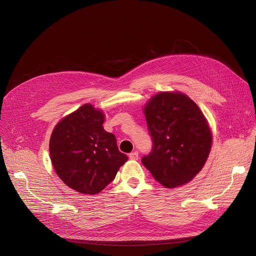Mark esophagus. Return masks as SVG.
<instances>
[{"label":"esophagus","instance_id":"34e87169","mask_svg":"<svg viewBox=\"0 0 256 256\" xmlns=\"http://www.w3.org/2000/svg\"><path fill=\"white\" fill-rule=\"evenodd\" d=\"M129 158L131 160H138V152H132L129 154Z\"/></svg>","mask_w":256,"mask_h":256}]
</instances>
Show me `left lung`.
<instances>
[{
    "label": "left lung",
    "mask_w": 256,
    "mask_h": 256,
    "mask_svg": "<svg viewBox=\"0 0 256 256\" xmlns=\"http://www.w3.org/2000/svg\"><path fill=\"white\" fill-rule=\"evenodd\" d=\"M152 138L142 164L166 188L189 182L203 168L212 136L198 104L180 92L152 96L143 110Z\"/></svg>",
    "instance_id": "left-lung-1"
}]
</instances>
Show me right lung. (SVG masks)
I'll list each match as a JSON object with an SVG mask.
<instances>
[{"instance_id": "right-lung-1", "label": "right lung", "mask_w": 256, "mask_h": 256, "mask_svg": "<svg viewBox=\"0 0 256 256\" xmlns=\"http://www.w3.org/2000/svg\"><path fill=\"white\" fill-rule=\"evenodd\" d=\"M104 122L102 110L85 104L62 118L50 138L56 173L69 188L83 194L104 190L128 159L118 150L115 136L104 129Z\"/></svg>"}]
</instances>
